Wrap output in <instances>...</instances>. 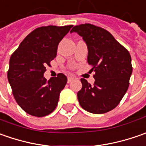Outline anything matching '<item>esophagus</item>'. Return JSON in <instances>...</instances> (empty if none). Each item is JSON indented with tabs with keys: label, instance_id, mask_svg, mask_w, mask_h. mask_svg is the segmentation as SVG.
Instances as JSON below:
<instances>
[{
	"label": "esophagus",
	"instance_id": "obj_1",
	"mask_svg": "<svg viewBox=\"0 0 146 146\" xmlns=\"http://www.w3.org/2000/svg\"><path fill=\"white\" fill-rule=\"evenodd\" d=\"M74 80V78H72V77H68L67 78V82L68 83H70L71 81H73Z\"/></svg>",
	"mask_w": 146,
	"mask_h": 146
}]
</instances>
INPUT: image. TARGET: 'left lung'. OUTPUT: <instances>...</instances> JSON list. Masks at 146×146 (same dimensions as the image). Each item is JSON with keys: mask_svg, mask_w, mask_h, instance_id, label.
Instances as JSON below:
<instances>
[{"mask_svg": "<svg viewBox=\"0 0 146 146\" xmlns=\"http://www.w3.org/2000/svg\"><path fill=\"white\" fill-rule=\"evenodd\" d=\"M75 31L83 37L88 46V62L94 71L91 85L82 78L78 100L84 110L93 114H104L115 109L129 86L132 58L125 47L102 27L84 23L75 26Z\"/></svg>", "mask_w": 146, "mask_h": 146, "instance_id": "1", "label": "left lung"}]
</instances>
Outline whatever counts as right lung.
I'll return each instance as SVG.
<instances>
[{
  "mask_svg": "<svg viewBox=\"0 0 146 146\" xmlns=\"http://www.w3.org/2000/svg\"><path fill=\"white\" fill-rule=\"evenodd\" d=\"M72 25L40 27L29 33L9 59L7 76L14 98L26 113L44 117L52 113L67 78L62 73L47 80L46 66L57 56L59 42Z\"/></svg>",
  "mask_w": 146,
  "mask_h": 146,
  "instance_id": "obj_1",
  "label": "right lung"
}]
</instances>
